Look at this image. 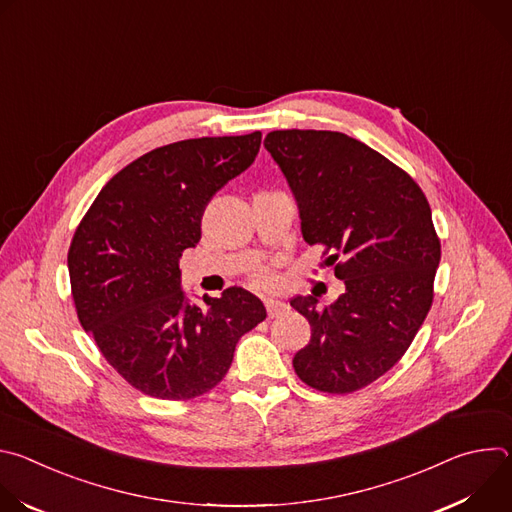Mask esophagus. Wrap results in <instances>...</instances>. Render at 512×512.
<instances>
[{
  "instance_id": "1",
  "label": "esophagus",
  "mask_w": 512,
  "mask_h": 512,
  "mask_svg": "<svg viewBox=\"0 0 512 512\" xmlns=\"http://www.w3.org/2000/svg\"><path fill=\"white\" fill-rule=\"evenodd\" d=\"M265 310L269 318H277L287 310V304L279 302V300H265Z\"/></svg>"
}]
</instances>
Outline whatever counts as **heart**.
Here are the masks:
<instances>
[{
	"label": "heart",
	"instance_id": "1",
	"mask_svg": "<svg viewBox=\"0 0 512 512\" xmlns=\"http://www.w3.org/2000/svg\"><path fill=\"white\" fill-rule=\"evenodd\" d=\"M257 279H259V283H263V285H271V283H273V277H271L267 271H261V273L257 275Z\"/></svg>",
	"mask_w": 512,
	"mask_h": 512
}]
</instances>
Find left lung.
<instances>
[{"mask_svg": "<svg viewBox=\"0 0 512 512\" xmlns=\"http://www.w3.org/2000/svg\"><path fill=\"white\" fill-rule=\"evenodd\" d=\"M265 150L300 210L302 235L332 251L344 294L330 306L291 300L312 326L296 352L298 377L324 393H352L385 375L421 328L440 265L425 194L409 174L338 131L281 129Z\"/></svg>", "mask_w": 512, "mask_h": 512, "instance_id": "obj_1", "label": "left lung"}]
</instances>
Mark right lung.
<instances>
[{"label": "right lung", "instance_id": "add662e5", "mask_svg": "<svg viewBox=\"0 0 512 512\" xmlns=\"http://www.w3.org/2000/svg\"><path fill=\"white\" fill-rule=\"evenodd\" d=\"M259 145L253 131L143 154L103 186L72 237L68 273L81 326L145 395L180 401L210 391L239 338L267 316L243 287L196 306L180 271L182 253L202 237L206 204L255 162Z\"/></svg>", "mask_w": 512, "mask_h": 512}]
</instances>
